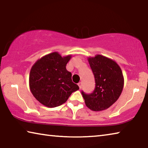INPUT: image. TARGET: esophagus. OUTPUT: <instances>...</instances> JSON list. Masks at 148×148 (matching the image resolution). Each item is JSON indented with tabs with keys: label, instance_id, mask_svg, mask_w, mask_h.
Masks as SVG:
<instances>
[{
	"label": "esophagus",
	"instance_id": "esophagus-1",
	"mask_svg": "<svg viewBox=\"0 0 148 148\" xmlns=\"http://www.w3.org/2000/svg\"><path fill=\"white\" fill-rule=\"evenodd\" d=\"M77 85H78L79 88H82V83H81V82H79L78 83H77Z\"/></svg>",
	"mask_w": 148,
	"mask_h": 148
}]
</instances>
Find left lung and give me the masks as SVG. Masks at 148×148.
Segmentation results:
<instances>
[{
    "label": "left lung",
    "mask_w": 148,
    "mask_h": 148,
    "mask_svg": "<svg viewBox=\"0 0 148 148\" xmlns=\"http://www.w3.org/2000/svg\"><path fill=\"white\" fill-rule=\"evenodd\" d=\"M88 61L95 79V88L90 94L82 92L85 105L90 109H107L116 101L123 87V74L114 61L101 55L88 58Z\"/></svg>",
    "instance_id": "left-lung-1"
}]
</instances>
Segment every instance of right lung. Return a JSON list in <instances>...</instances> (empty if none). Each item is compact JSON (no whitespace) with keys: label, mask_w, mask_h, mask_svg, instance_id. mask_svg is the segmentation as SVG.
I'll return each mask as SVG.
<instances>
[{"label":"right lung","mask_w":148,"mask_h":148,"mask_svg":"<svg viewBox=\"0 0 148 148\" xmlns=\"http://www.w3.org/2000/svg\"><path fill=\"white\" fill-rule=\"evenodd\" d=\"M71 55L61 57L52 52L37 60L29 72V85L32 95L40 103L55 107L65 103L71 94L79 89L66 69Z\"/></svg>","instance_id":"right-lung-1"}]
</instances>
